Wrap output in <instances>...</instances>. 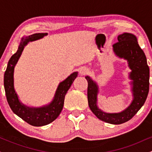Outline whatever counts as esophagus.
Segmentation results:
<instances>
[{
	"label": "esophagus",
	"mask_w": 152,
	"mask_h": 152,
	"mask_svg": "<svg viewBox=\"0 0 152 152\" xmlns=\"http://www.w3.org/2000/svg\"><path fill=\"white\" fill-rule=\"evenodd\" d=\"M88 69L85 67H82L79 70V74L81 75V76H84V75L88 74Z\"/></svg>",
	"instance_id": "34e87169"
}]
</instances>
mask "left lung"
Instances as JSON below:
<instances>
[{"mask_svg":"<svg viewBox=\"0 0 152 152\" xmlns=\"http://www.w3.org/2000/svg\"><path fill=\"white\" fill-rule=\"evenodd\" d=\"M118 41L113 45V51L119 58L128 62L131 69L129 77L132 81L133 100L129 106L118 113H106L98 107L99 86L89 76H86L88 81V102L90 109L97 118L111 124H121L130 120L142 108L146 102L149 89V68L146 56L137 42L134 34L124 33L118 35Z\"/></svg>","mask_w":152,"mask_h":152,"instance_id":"left-lung-1","label":"left lung"}]
</instances>
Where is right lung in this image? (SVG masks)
<instances>
[{"label": "right lung", "instance_id": "add662e5", "mask_svg": "<svg viewBox=\"0 0 152 152\" xmlns=\"http://www.w3.org/2000/svg\"><path fill=\"white\" fill-rule=\"evenodd\" d=\"M48 35L34 34L20 40L18 50L10 57L4 74V88L7 102L13 112L26 122L34 126H42L51 123L61 112L64 107V99L68 90L70 88L73 81L77 77L78 72H74L64 81L61 82L56 91L53 100L49 104L40 107L28 106L23 104L18 99L14 88V69L18 61L23 50L29 42L37 41Z\"/></svg>", "mask_w": 152, "mask_h": 152}]
</instances>
